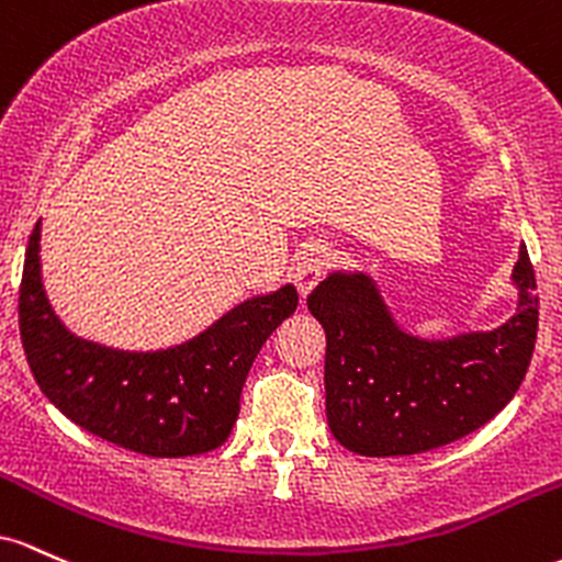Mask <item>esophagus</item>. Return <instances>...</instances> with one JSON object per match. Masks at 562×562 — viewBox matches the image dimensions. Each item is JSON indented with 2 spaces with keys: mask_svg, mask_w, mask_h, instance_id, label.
<instances>
[{
  "mask_svg": "<svg viewBox=\"0 0 562 562\" xmlns=\"http://www.w3.org/2000/svg\"><path fill=\"white\" fill-rule=\"evenodd\" d=\"M329 260H331L329 244H324V241L307 244V247L300 251L292 270H294V283H297V289L302 294L311 292L315 283L321 281V276H324Z\"/></svg>",
  "mask_w": 562,
  "mask_h": 562,
  "instance_id": "obj_1",
  "label": "esophagus"
}]
</instances>
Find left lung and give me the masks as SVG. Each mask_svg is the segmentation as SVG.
I'll list each match as a JSON object with an SVG mask.
<instances>
[{
	"instance_id": "obj_1",
	"label": "left lung",
	"mask_w": 562,
	"mask_h": 562,
	"mask_svg": "<svg viewBox=\"0 0 562 562\" xmlns=\"http://www.w3.org/2000/svg\"><path fill=\"white\" fill-rule=\"evenodd\" d=\"M518 311L491 331L425 339L406 331L363 270H331L307 294L326 331V419L361 457H408L475 432L513 401L533 356L539 297L528 249Z\"/></svg>"
}]
</instances>
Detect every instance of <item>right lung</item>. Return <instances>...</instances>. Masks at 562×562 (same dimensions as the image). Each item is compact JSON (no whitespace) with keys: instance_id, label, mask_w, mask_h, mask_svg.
Instances as JSON below:
<instances>
[{"instance_id":"add662e5","label":"right lung","mask_w":562,"mask_h":562,"mask_svg":"<svg viewBox=\"0 0 562 562\" xmlns=\"http://www.w3.org/2000/svg\"><path fill=\"white\" fill-rule=\"evenodd\" d=\"M40 241L42 220L29 238L18 307L23 350L49 403L87 432L145 457L223 446L257 352L297 311L294 283L238 302L172 348L119 350L77 337L58 318L42 283Z\"/></svg>"}]
</instances>
